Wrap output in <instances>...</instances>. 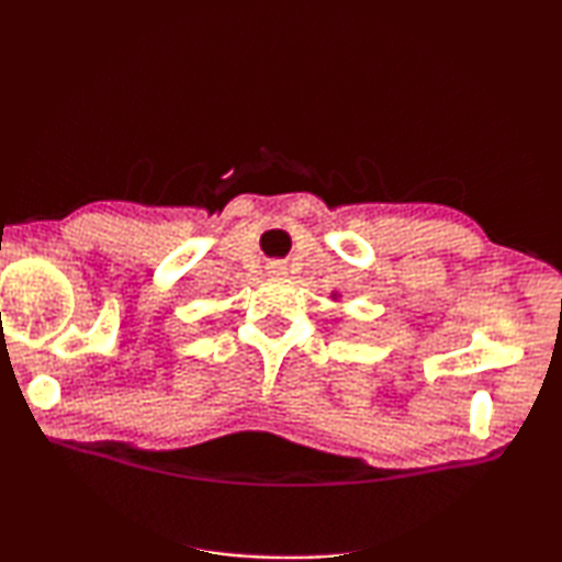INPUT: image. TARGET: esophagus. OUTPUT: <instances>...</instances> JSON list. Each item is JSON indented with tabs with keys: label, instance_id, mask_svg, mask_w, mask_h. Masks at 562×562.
<instances>
[{
	"label": "esophagus",
	"instance_id": "34e87169",
	"mask_svg": "<svg viewBox=\"0 0 562 562\" xmlns=\"http://www.w3.org/2000/svg\"><path fill=\"white\" fill-rule=\"evenodd\" d=\"M284 270H288V268H284L282 262H272V265H270V272H272V274H284Z\"/></svg>",
	"mask_w": 562,
	"mask_h": 562
}]
</instances>
